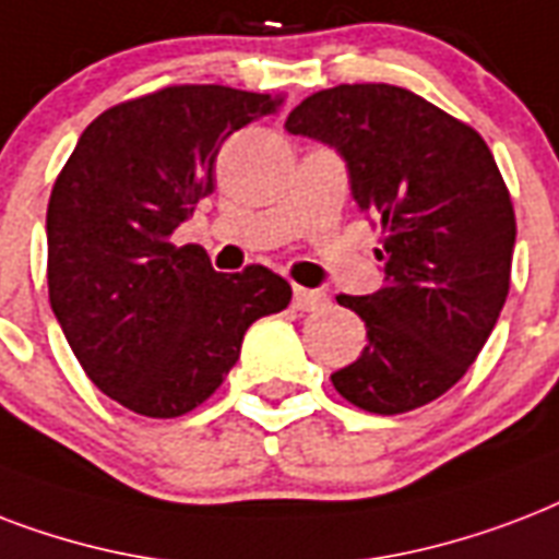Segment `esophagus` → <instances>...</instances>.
<instances>
[{
  "instance_id": "34e87169",
  "label": "esophagus",
  "mask_w": 559,
  "mask_h": 559,
  "mask_svg": "<svg viewBox=\"0 0 559 559\" xmlns=\"http://www.w3.org/2000/svg\"><path fill=\"white\" fill-rule=\"evenodd\" d=\"M326 306V294L311 292V288H300L294 285V309L297 311H318Z\"/></svg>"
}]
</instances>
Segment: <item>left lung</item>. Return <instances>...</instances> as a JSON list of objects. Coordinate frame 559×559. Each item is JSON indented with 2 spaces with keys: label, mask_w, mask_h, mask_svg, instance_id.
<instances>
[{
  "label": "left lung",
  "mask_w": 559,
  "mask_h": 559,
  "mask_svg": "<svg viewBox=\"0 0 559 559\" xmlns=\"http://www.w3.org/2000/svg\"><path fill=\"white\" fill-rule=\"evenodd\" d=\"M285 131L335 148L358 210L382 227L384 285L338 302L367 347L332 373L370 414H405L469 370L508 300L516 215L481 133L411 90L341 84L294 107Z\"/></svg>",
  "instance_id": "1"
}]
</instances>
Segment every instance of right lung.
<instances>
[{
  "instance_id": "right-lung-1",
  "label": "right lung",
  "mask_w": 559,
  "mask_h": 559,
  "mask_svg": "<svg viewBox=\"0 0 559 559\" xmlns=\"http://www.w3.org/2000/svg\"><path fill=\"white\" fill-rule=\"evenodd\" d=\"M283 95L163 86L86 124L46 212L49 302L90 382L142 417H183L218 391L253 320L292 285L262 265L218 274L198 245H171L215 189L224 140Z\"/></svg>"
}]
</instances>
